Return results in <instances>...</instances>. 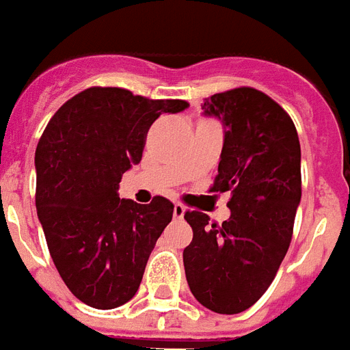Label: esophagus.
<instances>
[{
    "label": "esophagus",
    "mask_w": 350,
    "mask_h": 350,
    "mask_svg": "<svg viewBox=\"0 0 350 350\" xmlns=\"http://www.w3.org/2000/svg\"><path fill=\"white\" fill-rule=\"evenodd\" d=\"M172 215H174V219H183L185 215V206L181 203H176L174 204V212H172Z\"/></svg>",
    "instance_id": "obj_1"
}]
</instances>
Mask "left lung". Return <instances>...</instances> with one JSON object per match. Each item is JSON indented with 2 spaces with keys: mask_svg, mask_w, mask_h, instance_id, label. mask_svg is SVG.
<instances>
[{
  "mask_svg": "<svg viewBox=\"0 0 350 350\" xmlns=\"http://www.w3.org/2000/svg\"><path fill=\"white\" fill-rule=\"evenodd\" d=\"M203 115L223 124L214 192H230V217L208 224L187 212L192 243L183 250L187 282L210 311L235 314L252 308L273 282L293 235L302 178L293 120L254 88L204 98Z\"/></svg>",
  "mask_w": 350,
  "mask_h": 350,
  "instance_id": "8db88e82",
  "label": "left lung"
}]
</instances>
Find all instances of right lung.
<instances>
[{
	"label": "right lung",
	"mask_w": 350,
	"mask_h": 350,
	"mask_svg": "<svg viewBox=\"0 0 350 350\" xmlns=\"http://www.w3.org/2000/svg\"><path fill=\"white\" fill-rule=\"evenodd\" d=\"M185 100H150L122 88H90L62 104L36 149V206L57 271L81 302L113 309L140 288L174 204L120 200L122 174L140 163L146 136Z\"/></svg>",
	"instance_id": "1"
}]
</instances>
